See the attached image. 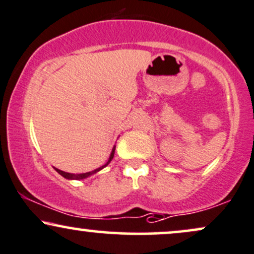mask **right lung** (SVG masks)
I'll use <instances>...</instances> for the list:
<instances>
[{
	"label": "right lung",
	"instance_id": "1",
	"mask_svg": "<svg viewBox=\"0 0 254 254\" xmlns=\"http://www.w3.org/2000/svg\"><path fill=\"white\" fill-rule=\"evenodd\" d=\"M115 150H116V145H114V148H112V151H111V154H110V157H109L108 162H106V163L104 164V166H102V167L97 168V169L92 170V172H88V173H82V174H71V173H66V172H63V170L58 169V168H54V169H56L57 172L59 173L61 176H63V177H65V179H67V180H84V179H87V177H90V176L94 175V174H97L98 172H100V170L104 169V168H105L106 166H108V164L110 163V162L112 161V158H114V156H115Z\"/></svg>",
	"mask_w": 254,
	"mask_h": 254
}]
</instances>
